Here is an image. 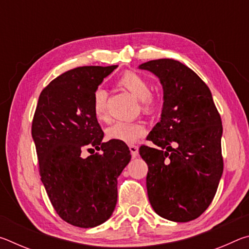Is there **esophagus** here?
I'll use <instances>...</instances> for the list:
<instances>
[{
	"mask_svg": "<svg viewBox=\"0 0 249 249\" xmlns=\"http://www.w3.org/2000/svg\"><path fill=\"white\" fill-rule=\"evenodd\" d=\"M129 150H130V154H132V157L136 158L137 155H138V146L129 145Z\"/></svg>",
	"mask_w": 249,
	"mask_h": 249,
	"instance_id": "1",
	"label": "esophagus"
}]
</instances>
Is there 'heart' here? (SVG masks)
Segmentation results:
<instances>
[{
  "label": "heart",
  "mask_w": 249,
  "mask_h": 249,
  "mask_svg": "<svg viewBox=\"0 0 249 249\" xmlns=\"http://www.w3.org/2000/svg\"><path fill=\"white\" fill-rule=\"evenodd\" d=\"M117 84L127 90L135 99L142 102V109L150 112L155 107L154 99L150 95V87L147 80L141 74L135 72H125L117 81ZM107 91L102 88L96 89L92 98V109L98 121H105L107 113ZM145 134V127L140 123L132 122H116L107 130L108 140L119 141L125 144H134Z\"/></svg>",
  "instance_id": "heart-1"
}]
</instances>
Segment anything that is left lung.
Wrapping results in <instances>:
<instances>
[{"label":"left lung","instance_id":"8db88e82","mask_svg":"<svg viewBox=\"0 0 249 249\" xmlns=\"http://www.w3.org/2000/svg\"><path fill=\"white\" fill-rule=\"evenodd\" d=\"M159 79L163 91L160 121L142 146L148 165L147 193L159 216L174 222L199 217L215 196L223 174L221 116L212 93L195 71L174 59L138 66Z\"/></svg>","mask_w":249,"mask_h":249}]
</instances>
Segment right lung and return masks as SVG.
Listing matches in <instances>:
<instances>
[{"instance_id": "right-lung-1", "label": "right lung", "mask_w": 249, "mask_h": 249, "mask_svg": "<svg viewBox=\"0 0 249 249\" xmlns=\"http://www.w3.org/2000/svg\"><path fill=\"white\" fill-rule=\"evenodd\" d=\"M117 66L79 67L41 91L32 125L41 182L58 215L89 229L111 217L117 178L130 160L125 142H102L104 133L92 109L94 91ZM100 154L82 159L83 149ZM94 150V149H93Z\"/></svg>"}]
</instances>
